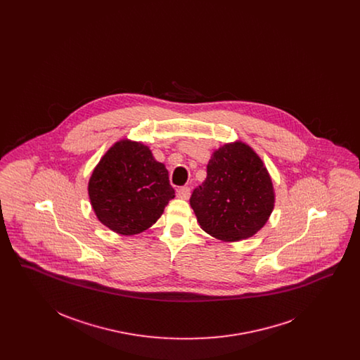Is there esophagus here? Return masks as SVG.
Returning a JSON list of instances; mask_svg holds the SVG:
<instances>
[{
    "label": "esophagus",
    "mask_w": 360,
    "mask_h": 360,
    "mask_svg": "<svg viewBox=\"0 0 360 360\" xmlns=\"http://www.w3.org/2000/svg\"><path fill=\"white\" fill-rule=\"evenodd\" d=\"M176 195L179 198H182V200H188V197H190V188L188 186H182V188H178L176 190Z\"/></svg>",
    "instance_id": "esophagus-1"
}]
</instances>
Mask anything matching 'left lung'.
Here are the masks:
<instances>
[{"label": "left lung", "instance_id": "obj_1", "mask_svg": "<svg viewBox=\"0 0 360 360\" xmlns=\"http://www.w3.org/2000/svg\"><path fill=\"white\" fill-rule=\"evenodd\" d=\"M190 205L209 235L226 241L251 238L273 212L271 178L248 146L225 144L209 160L206 179L193 190Z\"/></svg>", "mask_w": 360, "mask_h": 360}]
</instances>
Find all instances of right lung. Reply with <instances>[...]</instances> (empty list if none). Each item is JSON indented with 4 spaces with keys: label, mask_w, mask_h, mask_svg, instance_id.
<instances>
[{
    "label": "right lung",
    "mask_w": 360,
    "mask_h": 360,
    "mask_svg": "<svg viewBox=\"0 0 360 360\" xmlns=\"http://www.w3.org/2000/svg\"><path fill=\"white\" fill-rule=\"evenodd\" d=\"M169 172L148 147L121 140L94 169L89 197L98 220L121 235L148 229L174 198Z\"/></svg>",
    "instance_id": "obj_1"
}]
</instances>
